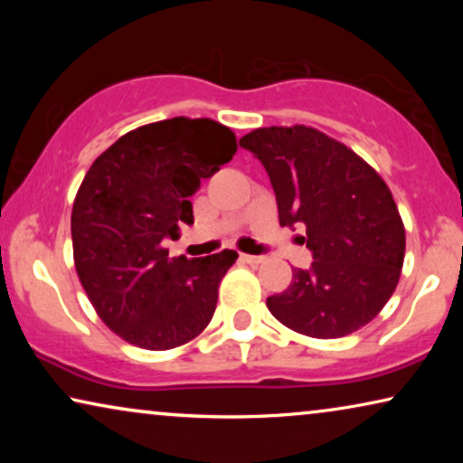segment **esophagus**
I'll use <instances>...</instances> for the list:
<instances>
[{
	"instance_id": "obj_1",
	"label": "esophagus",
	"mask_w": 463,
	"mask_h": 463,
	"mask_svg": "<svg viewBox=\"0 0 463 463\" xmlns=\"http://www.w3.org/2000/svg\"><path fill=\"white\" fill-rule=\"evenodd\" d=\"M240 259H242L244 263L259 265V263H263V259H265V257H261V255H246V252H242V255H240Z\"/></svg>"
}]
</instances>
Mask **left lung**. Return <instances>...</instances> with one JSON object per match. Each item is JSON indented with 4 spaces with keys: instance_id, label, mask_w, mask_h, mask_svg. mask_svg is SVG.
Returning a JSON list of instances; mask_svg holds the SVG:
<instances>
[{
    "instance_id": "left-lung-1",
    "label": "left lung",
    "mask_w": 463,
    "mask_h": 463,
    "mask_svg": "<svg viewBox=\"0 0 463 463\" xmlns=\"http://www.w3.org/2000/svg\"><path fill=\"white\" fill-rule=\"evenodd\" d=\"M263 164L280 225L306 227L314 261L293 269L274 318L293 331L337 339L371 322L394 293L404 261V227L388 185L369 164L307 126H271L240 138Z\"/></svg>"
}]
</instances>
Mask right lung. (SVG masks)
<instances>
[{"label": "right lung", "instance_id": "1", "mask_svg": "<svg viewBox=\"0 0 463 463\" xmlns=\"http://www.w3.org/2000/svg\"><path fill=\"white\" fill-rule=\"evenodd\" d=\"M213 119L173 118L130 130L88 170L71 213L73 259L100 320L145 350L187 344L211 322L236 250L168 257L164 240L194 225L189 198L236 154Z\"/></svg>", "mask_w": 463, "mask_h": 463}]
</instances>
